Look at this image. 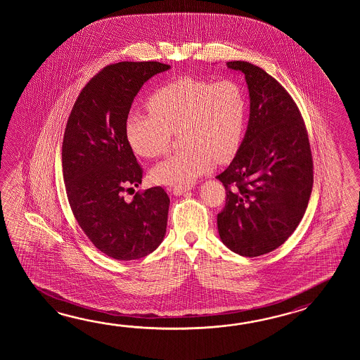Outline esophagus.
I'll use <instances>...</instances> for the list:
<instances>
[{
    "instance_id": "esophagus-1",
    "label": "esophagus",
    "mask_w": 360,
    "mask_h": 360,
    "mask_svg": "<svg viewBox=\"0 0 360 360\" xmlns=\"http://www.w3.org/2000/svg\"><path fill=\"white\" fill-rule=\"evenodd\" d=\"M191 191V188L188 186H185V188H181V186H176V188H174L172 189V193L175 194V195H183V194H185V193H188V191Z\"/></svg>"
}]
</instances>
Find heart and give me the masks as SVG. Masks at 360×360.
Instances as JSON below:
<instances>
[{
  "label": "heart",
  "instance_id": "heart-1",
  "mask_svg": "<svg viewBox=\"0 0 360 360\" xmlns=\"http://www.w3.org/2000/svg\"><path fill=\"white\" fill-rule=\"evenodd\" d=\"M148 108L150 115L135 112L126 120L124 135L131 149L146 158L158 157L177 131L183 146L154 166L153 183L189 186L214 161H230L242 143L247 100L237 81L180 77L157 89Z\"/></svg>",
  "mask_w": 360,
  "mask_h": 360
}]
</instances>
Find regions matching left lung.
<instances>
[{
  "mask_svg": "<svg viewBox=\"0 0 360 360\" xmlns=\"http://www.w3.org/2000/svg\"><path fill=\"white\" fill-rule=\"evenodd\" d=\"M226 65L245 75L250 118L236 157L216 176L226 191L217 230L230 251L256 257L283 245L299 226L313 188L311 150L283 86L251 63Z\"/></svg>",
  "mask_w": 360,
  "mask_h": 360,
  "instance_id": "8db88e82",
  "label": "left lung"
}]
</instances>
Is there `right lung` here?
I'll use <instances>...</instances> for the list:
<instances>
[{"label": "right lung", "mask_w": 360, "mask_h": 360, "mask_svg": "<svg viewBox=\"0 0 360 360\" xmlns=\"http://www.w3.org/2000/svg\"><path fill=\"white\" fill-rule=\"evenodd\" d=\"M171 68L158 61L108 65L78 95L63 140V175L78 225L99 251L120 261L155 251L166 236L169 198L161 186L123 198L143 169L124 135L143 84Z\"/></svg>", "instance_id": "add662e5"}]
</instances>
